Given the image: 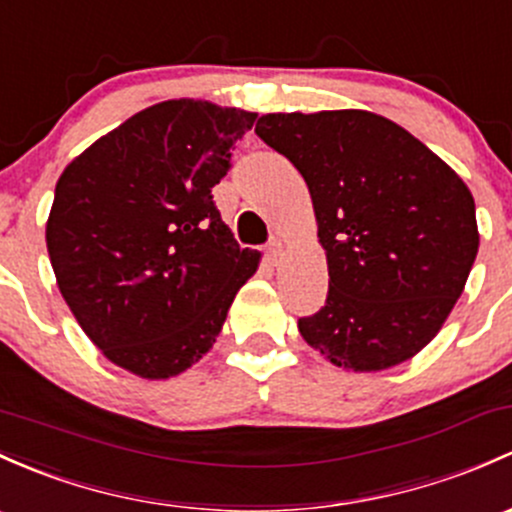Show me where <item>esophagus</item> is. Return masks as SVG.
<instances>
[{
    "label": "esophagus",
    "mask_w": 512,
    "mask_h": 512,
    "mask_svg": "<svg viewBox=\"0 0 512 512\" xmlns=\"http://www.w3.org/2000/svg\"><path fill=\"white\" fill-rule=\"evenodd\" d=\"M282 250H284L282 238H274L270 245H267V260H270L272 265H277L279 257H282Z\"/></svg>",
    "instance_id": "1"
}]
</instances>
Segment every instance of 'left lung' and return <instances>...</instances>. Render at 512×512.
Wrapping results in <instances>:
<instances>
[{
	"mask_svg": "<svg viewBox=\"0 0 512 512\" xmlns=\"http://www.w3.org/2000/svg\"><path fill=\"white\" fill-rule=\"evenodd\" d=\"M257 137L309 186L328 297L299 333L343 370L375 373L439 333L478 252L461 176L407 129L368 110L272 112Z\"/></svg>",
	"mask_w": 512,
	"mask_h": 512,
	"instance_id": "1",
	"label": "left lung"
}]
</instances>
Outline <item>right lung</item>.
<instances>
[{
	"mask_svg": "<svg viewBox=\"0 0 512 512\" xmlns=\"http://www.w3.org/2000/svg\"><path fill=\"white\" fill-rule=\"evenodd\" d=\"M257 112L166 100L137 112L63 169L46 223L58 289L110 363L147 380L213 348L260 265L240 250L211 188Z\"/></svg>",
	"mask_w": 512,
	"mask_h": 512,
	"instance_id": "obj_1",
	"label": "right lung"
}]
</instances>
